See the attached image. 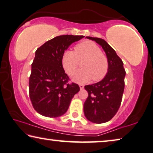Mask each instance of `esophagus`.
Wrapping results in <instances>:
<instances>
[{"label": "esophagus", "mask_w": 153, "mask_h": 153, "mask_svg": "<svg viewBox=\"0 0 153 153\" xmlns=\"http://www.w3.org/2000/svg\"><path fill=\"white\" fill-rule=\"evenodd\" d=\"M79 89H84V85H79Z\"/></svg>", "instance_id": "34e87169"}]
</instances>
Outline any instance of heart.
I'll return each mask as SVG.
<instances>
[{
  "label": "heart",
  "mask_w": 153,
  "mask_h": 153,
  "mask_svg": "<svg viewBox=\"0 0 153 153\" xmlns=\"http://www.w3.org/2000/svg\"><path fill=\"white\" fill-rule=\"evenodd\" d=\"M75 52L66 51L62 57V66L66 74H74L82 63L83 69L77 71L73 76V79L78 83H85L93 79L100 81L106 76L109 69V61L107 56L103 54L97 44L91 41L77 44L74 48Z\"/></svg>",
  "instance_id": "obj_1"
}]
</instances>
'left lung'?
<instances>
[{
  "instance_id": "1",
  "label": "left lung",
  "mask_w": 153,
  "mask_h": 153,
  "mask_svg": "<svg viewBox=\"0 0 153 153\" xmlns=\"http://www.w3.org/2000/svg\"><path fill=\"white\" fill-rule=\"evenodd\" d=\"M102 46L109 61L108 72L102 80L85 89L88 97L84 103V113L87 119L95 123L111 120L119 110L125 87L126 71L123 62L115 51L104 39L87 36Z\"/></svg>"
}]
</instances>
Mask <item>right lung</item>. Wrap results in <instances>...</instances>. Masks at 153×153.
<instances>
[{"mask_svg":"<svg viewBox=\"0 0 153 153\" xmlns=\"http://www.w3.org/2000/svg\"><path fill=\"white\" fill-rule=\"evenodd\" d=\"M85 36L61 35L48 41L37 48L32 64L29 79L30 98L34 109L41 115L55 118L65 114L78 85L69 83L62 57L72 43Z\"/></svg>","mask_w":153,"mask_h":153,"instance_id":"obj_1","label":"right lung"}]
</instances>
